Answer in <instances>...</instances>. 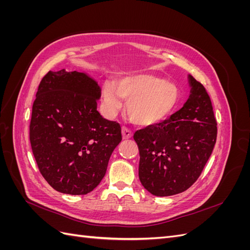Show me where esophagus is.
<instances>
[{
	"label": "esophagus",
	"mask_w": 250,
	"mask_h": 250,
	"mask_svg": "<svg viewBox=\"0 0 250 250\" xmlns=\"http://www.w3.org/2000/svg\"><path fill=\"white\" fill-rule=\"evenodd\" d=\"M122 135H123V139L127 140V139H130L132 138V132L130 129H128L127 127L123 126L122 127Z\"/></svg>",
	"instance_id": "34e87169"
}]
</instances>
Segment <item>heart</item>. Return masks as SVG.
<instances>
[{
    "instance_id": "obj_1",
    "label": "heart",
    "mask_w": 250,
    "mask_h": 250,
    "mask_svg": "<svg viewBox=\"0 0 250 250\" xmlns=\"http://www.w3.org/2000/svg\"><path fill=\"white\" fill-rule=\"evenodd\" d=\"M106 115L113 117L128 100L127 113L133 123L151 126L168 117L179 100L178 87L172 82L149 74H129L102 86Z\"/></svg>"
}]
</instances>
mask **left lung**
Returning <instances> with one entry per match:
<instances>
[{
  "mask_svg": "<svg viewBox=\"0 0 250 250\" xmlns=\"http://www.w3.org/2000/svg\"><path fill=\"white\" fill-rule=\"evenodd\" d=\"M188 80L192 89L185 106L133 135L140 151L141 183L161 197L183 193L198 179L217 139V121L207 89L192 76Z\"/></svg>",
  "mask_w": 250,
  "mask_h": 250,
  "instance_id": "1",
  "label": "left lung"
}]
</instances>
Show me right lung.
Masks as SVG:
<instances>
[{"instance_id": "obj_1", "label": "right lung", "mask_w": 250, "mask_h": 250, "mask_svg": "<svg viewBox=\"0 0 250 250\" xmlns=\"http://www.w3.org/2000/svg\"><path fill=\"white\" fill-rule=\"evenodd\" d=\"M100 96L94 79L64 69L49 71L37 88L30 143L42 177L60 193L92 192L122 140L120 124L97 110Z\"/></svg>"}]
</instances>
